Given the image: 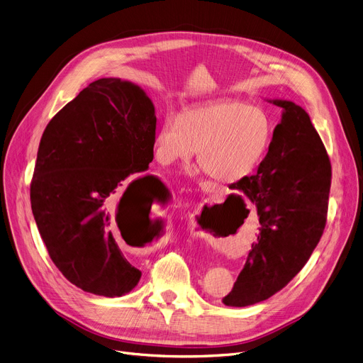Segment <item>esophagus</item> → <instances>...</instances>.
I'll return each instance as SVG.
<instances>
[{
	"label": "esophagus",
	"instance_id": "obj_1",
	"mask_svg": "<svg viewBox=\"0 0 363 363\" xmlns=\"http://www.w3.org/2000/svg\"><path fill=\"white\" fill-rule=\"evenodd\" d=\"M202 187H203V189H206V190H209V187H211V186H208V184H203Z\"/></svg>",
	"mask_w": 363,
	"mask_h": 363
}]
</instances>
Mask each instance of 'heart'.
I'll list each match as a JSON object with an SVG mask.
<instances>
[{
  "mask_svg": "<svg viewBox=\"0 0 363 363\" xmlns=\"http://www.w3.org/2000/svg\"><path fill=\"white\" fill-rule=\"evenodd\" d=\"M271 136V121L258 106L214 101L165 116L154 136V158L168 167L190 161L198 151L205 174L236 183L259 165Z\"/></svg>",
  "mask_w": 363,
  "mask_h": 363,
  "instance_id": "heart-1",
  "label": "heart"
}]
</instances>
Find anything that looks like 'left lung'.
<instances>
[{
  "label": "left lung",
  "instance_id": "left-lung-1",
  "mask_svg": "<svg viewBox=\"0 0 363 363\" xmlns=\"http://www.w3.org/2000/svg\"><path fill=\"white\" fill-rule=\"evenodd\" d=\"M283 108L268 154L257 174L231 184L257 206L259 234L227 306L267 301L299 272L321 239L328 209L331 164L309 114L287 99H268Z\"/></svg>",
  "mask_w": 363,
  "mask_h": 363
}]
</instances>
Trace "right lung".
<instances>
[{
  "label": "right lung",
  "instance_id": "1",
  "mask_svg": "<svg viewBox=\"0 0 363 363\" xmlns=\"http://www.w3.org/2000/svg\"><path fill=\"white\" fill-rule=\"evenodd\" d=\"M155 129L146 92L104 77L58 111L42 135L32 212L52 262L83 291L116 297L140 280L116 233L149 221L152 208L167 201L161 180L143 174L154 160Z\"/></svg>",
  "mask_w": 363,
  "mask_h": 363
}]
</instances>
